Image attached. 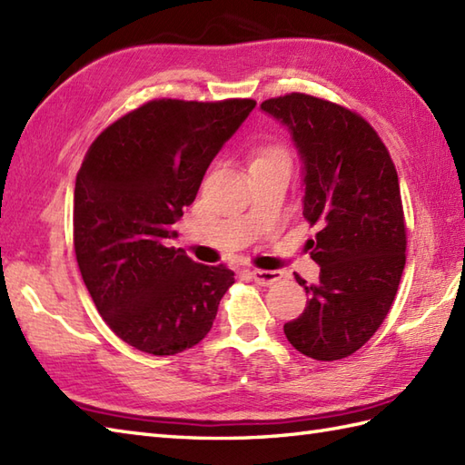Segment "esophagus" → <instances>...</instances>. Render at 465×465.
<instances>
[{
  "mask_svg": "<svg viewBox=\"0 0 465 465\" xmlns=\"http://www.w3.org/2000/svg\"><path fill=\"white\" fill-rule=\"evenodd\" d=\"M250 273L253 282L260 285H272L275 282H280L282 278V272H275V270H252Z\"/></svg>",
  "mask_w": 465,
  "mask_h": 465,
  "instance_id": "1",
  "label": "esophagus"
}]
</instances>
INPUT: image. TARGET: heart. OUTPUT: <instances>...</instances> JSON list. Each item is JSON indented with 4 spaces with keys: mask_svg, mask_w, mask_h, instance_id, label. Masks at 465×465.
<instances>
[{
    "mask_svg": "<svg viewBox=\"0 0 465 465\" xmlns=\"http://www.w3.org/2000/svg\"><path fill=\"white\" fill-rule=\"evenodd\" d=\"M258 163H290V155L280 145H265L252 157V165Z\"/></svg>",
    "mask_w": 465,
    "mask_h": 465,
    "instance_id": "obj_1",
    "label": "heart"
}]
</instances>
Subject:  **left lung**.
Instances as JSON below:
<instances>
[{
	"instance_id": "8db88e82",
	"label": "left lung",
	"mask_w": 465,
	"mask_h": 465,
	"mask_svg": "<svg viewBox=\"0 0 465 465\" xmlns=\"http://www.w3.org/2000/svg\"><path fill=\"white\" fill-rule=\"evenodd\" d=\"M262 112L288 130L302 162L303 217L320 282L300 318L283 325L295 350L322 361L348 358L378 331L406 265V223L398 172L373 127L320 97L290 94Z\"/></svg>"
}]
</instances>
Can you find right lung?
Instances as JSON below:
<instances>
[{
	"instance_id": "obj_1",
	"label": "right lung",
	"mask_w": 465,
	"mask_h": 465,
	"mask_svg": "<svg viewBox=\"0 0 465 465\" xmlns=\"http://www.w3.org/2000/svg\"><path fill=\"white\" fill-rule=\"evenodd\" d=\"M253 107L153 100L107 127L85 155L74 192L77 265L104 322L135 350L173 355L212 330L233 272L167 243Z\"/></svg>"
}]
</instances>
